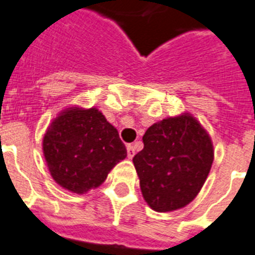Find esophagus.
Returning <instances> with one entry per match:
<instances>
[{"label":"esophagus","mask_w":255,"mask_h":255,"mask_svg":"<svg viewBox=\"0 0 255 255\" xmlns=\"http://www.w3.org/2000/svg\"><path fill=\"white\" fill-rule=\"evenodd\" d=\"M127 156L128 159H132L134 156V147L132 145H127Z\"/></svg>","instance_id":"obj_1"}]
</instances>
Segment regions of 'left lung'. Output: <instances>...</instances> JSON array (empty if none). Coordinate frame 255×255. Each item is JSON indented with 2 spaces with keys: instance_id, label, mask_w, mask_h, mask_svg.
<instances>
[{
  "instance_id": "8db88e82",
  "label": "left lung",
  "mask_w": 255,
  "mask_h": 255,
  "mask_svg": "<svg viewBox=\"0 0 255 255\" xmlns=\"http://www.w3.org/2000/svg\"><path fill=\"white\" fill-rule=\"evenodd\" d=\"M142 141L133 164L147 205L165 213L190 204L213 164V143L205 128L183 113L154 123Z\"/></svg>"
}]
</instances>
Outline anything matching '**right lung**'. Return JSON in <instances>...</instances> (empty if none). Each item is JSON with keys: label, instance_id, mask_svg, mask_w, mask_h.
<instances>
[{"label": "right lung", "instance_id": "obj_1", "mask_svg": "<svg viewBox=\"0 0 255 255\" xmlns=\"http://www.w3.org/2000/svg\"><path fill=\"white\" fill-rule=\"evenodd\" d=\"M42 150L51 177L63 189L86 194L96 189L127 149L117 128L97 108L69 106L51 122Z\"/></svg>", "mask_w": 255, "mask_h": 255}]
</instances>
